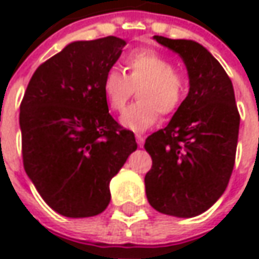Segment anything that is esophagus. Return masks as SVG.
<instances>
[{"label":"esophagus","instance_id":"1","mask_svg":"<svg viewBox=\"0 0 259 259\" xmlns=\"http://www.w3.org/2000/svg\"><path fill=\"white\" fill-rule=\"evenodd\" d=\"M135 140H137V144H138V147H143L144 145V137L140 134L135 135Z\"/></svg>","mask_w":259,"mask_h":259}]
</instances>
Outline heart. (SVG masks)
Segmentation results:
<instances>
[{"mask_svg":"<svg viewBox=\"0 0 259 259\" xmlns=\"http://www.w3.org/2000/svg\"><path fill=\"white\" fill-rule=\"evenodd\" d=\"M125 73L109 69L102 80L108 106L122 112L137 91L138 102L131 105L121 118V124L131 131H145L155 124L158 112L173 114L182 105L187 82L174 63L151 49L134 50L125 56Z\"/></svg>","mask_w":259,"mask_h":259,"instance_id":"heart-1","label":"heart"}]
</instances>
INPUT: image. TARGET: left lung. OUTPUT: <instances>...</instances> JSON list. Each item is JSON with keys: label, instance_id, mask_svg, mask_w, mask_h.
Returning <instances> with one entry per match:
<instances>
[{"label": "left lung", "instance_id": "obj_1", "mask_svg": "<svg viewBox=\"0 0 259 259\" xmlns=\"http://www.w3.org/2000/svg\"><path fill=\"white\" fill-rule=\"evenodd\" d=\"M154 40L183 59L190 88L168 125L145 140L153 158L145 193L160 213L193 218L229 183L241 118L229 76L203 46L163 35Z\"/></svg>", "mask_w": 259, "mask_h": 259}]
</instances>
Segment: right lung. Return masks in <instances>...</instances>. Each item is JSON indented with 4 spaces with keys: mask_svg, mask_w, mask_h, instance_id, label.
I'll use <instances>...</instances> for the list:
<instances>
[{
    "mask_svg": "<svg viewBox=\"0 0 259 259\" xmlns=\"http://www.w3.org/2000/svg\"><path fill=\"white\" fill-rule=\"evenodd\" d=\"M125 45L114 35L67 45L37 67L20 105L25 173L66 218L102 213L111 179L137 150L134 133L112 118L102 91Z\"/></svg>",
    "mask_w": 259,
    "mask_h": 259,
    "instance_id": "obj_1",
    "label": "right lung"
}]
</instances>
